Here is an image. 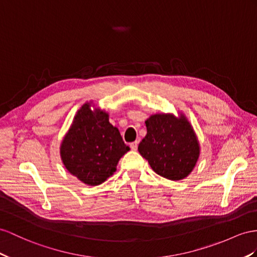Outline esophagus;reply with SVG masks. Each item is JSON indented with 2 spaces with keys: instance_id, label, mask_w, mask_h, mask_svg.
Returning a JSON list of instances; mask_svg holds the SVG:
<instances>
[{
  "instance_id": "obj_1",
  "label": "esophagus",
  "mask_w": 257,
  "mask_h": 257,
  "mask_svg": "<svg viewBox=\"0 0 257 257\" xmlns=\"http://www.w3.org/2000/svg\"><path fill=\"white\" fill-rule=\"evenodd\" d=\"M130 149L133 150V151H137V149H138V142L136 141V142L130 143Z\"/></svg>"
}]
</instances>
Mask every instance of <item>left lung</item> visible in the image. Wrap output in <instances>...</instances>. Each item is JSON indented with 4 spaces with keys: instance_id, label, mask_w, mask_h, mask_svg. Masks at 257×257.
<instances>
[{
    "instance_id": "left-lung-1",
    "label": "left lung",
    "mask_w": 257,
    "mask_h": 257,
    "mask_svg": "<svg viewBox=\"0 0 257 257\" xmlns=\"http://www.w3.org/2000/svg\"><path fill=\"white\" fill-rule=\"evenodd\" d=\"M146 126L139 153L157 175L174 181L185 179L200 157V142L187 117L159 113L151 115Z\"/></svg>"
}]
</instances>
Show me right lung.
<instances>
[{
    "mask_svg": "<svg viewBox=\"0 0 257 257\" xmlns=\"http://www.w3.org/2000/svg\"><path fill=\"white\" fill-rule=\"evenodd\" d=\"M91 102L78 109L60 153L65 168L88 186H98L116 172L117 164L129 151L108 113Z\"/></svg>",
    "mask_w": 257,
    "mask_h": 257,
    "instance_id": "add662e5",
    "label": "right lung"
}]
</instances>
